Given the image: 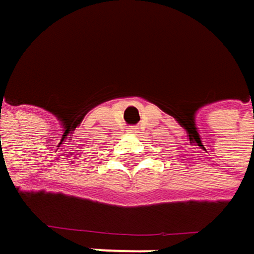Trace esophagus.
<instances>
[{"label": "esophagus", "mask_w": 254, "mask_h": 254, "mask_svg": "<svg viewBox=\"0 0 254 254\" xmlns=\"http://www.w3.org/2000/svg\"><path fill=\"white\" fill-rule=\"evenodd\" d=\"M129 132H130V133H138V127H129Z\"/></svg>", "instance_id": "obj_1"}]
</instances>
